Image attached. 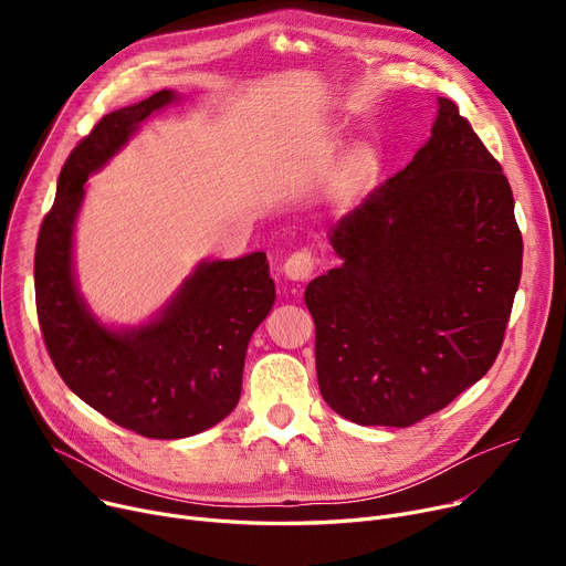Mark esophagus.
I'll use <instances>...</instances> for the list:
<instances>
[{
  "label": "esophagus",
  "instance_id": "obj_1",
  "mask_svg": "<svg viewBox=\"0 0 566 566\" xmlns=\"http://www.w3.org/2000/svg\"><path fill=\"white\" fill-rule=\"evenodd\" d=\"M314 268H316V259L312 250H295L293 254L286 256L282 271L293 282H305L312 277Z\"/></svg>",
  "mask_w": 566,
  "mask_h": 566
}]
</instances>
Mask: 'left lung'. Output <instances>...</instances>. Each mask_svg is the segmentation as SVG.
I'll list each match as a JSON object with an SVG mask.
<instances>
[{
    "label": "left lung",
    "instance_id": "1",
    "mask_svg": "<svg viewBox=\"0 0 566 566\" xmlns=\"http://www.w3.org/2000/svg\"><path fill=\"white\" fill-rule=\"evenodd\" d=\"M431 139L344 216L342 265L312 280L318 390L355 424L410 427L495 363L521 280L523 238L500 163L438 98Z\"/></svg>",
    "mask_w": 566,
    "mask_h": 566
}]
</instances>
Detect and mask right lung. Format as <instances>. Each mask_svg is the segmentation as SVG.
Here are the masks:
<instances>
[{
    "instance_id": "obj_1",
    "label": "right lung",
    "mask_w": 566,
    "mask_h": 566,
    "mask_svg": "<svg viewBox=\"0 0 566 566\" xmlns=\"http://www.w3.org/2000/svg\"><path fill=\"white\" fill-rule=\"evenodd\" d=\"M169 101L163 88L105 114L80 139L59 174L34 256L39 325L59 376L114 424L158 440L195 436L235 408L248 342L275 303L263 252L201 263L163 316L133 333L103 328L80 301L71 243L86 178Z\"/></svg>"
}]
</instances>
